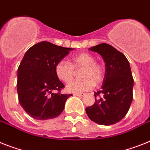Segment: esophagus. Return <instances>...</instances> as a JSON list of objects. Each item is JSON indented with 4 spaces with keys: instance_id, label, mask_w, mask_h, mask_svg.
Wrapping results in <instances>:
<instances>
[{
    "instance_id": "obj_1",
    "label": "esophagus",
    "mask_w": 150,
    "mask_h": 150,
    "mask_svg": "<svg viewBox=\"0 0 150 150\" xmlns=\"http://www.w3.org/2000/svg\"><path fill=\"white\" fill-rule=\"evenodd\" d=\"M74 96H83L84 95H85V93H74Z\"/></svg>"
}]
</instances>
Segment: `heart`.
<instances>
[{
    "mask_svg": "<svg viewBox=\"0 0 150 150\" xmlns=\"http://www.w3.org/2000/svg\"><path fill=\"white\" fill-rule=\"evenodd\" d=\"M74 68H83L82 73L83 80H74L69 83L66 89L69 93H79L93 89L96 85L102 83L105 79V68L104 65L96 62V57L91 54H79L71 58V64L60 61L55 65L56 76L65 83L70 81L74 77Z\"/></svg>",
    "mask_w": 150,
    "mask_h": 150,
    "instance_id": "1",
    "label": "heart"
}]
</instances>
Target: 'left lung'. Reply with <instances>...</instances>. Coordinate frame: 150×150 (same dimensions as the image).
Instances as JSON below:
<instances>
[{
	"label": "left lung",
	"mask_w": 150,
	"mask_h": 150,
	"mask_svg": "<svg viewBox=\"0 0 150 150\" xmlns=\"http://www.w3.org/2000/svg\"><path fill=\"white\" fill-rule=\"evenodd\" d=\"M97 52L105 63V75L100 90L94 93L96 102L86 108L91 121L101 125H112L125 117L133 100L134 79L125 54L106 43L89 48ZM102 94V97L96 99Z\"/></svg>",
	"instance_id": "left-lung-1"
}]
</instances>
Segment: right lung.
Wrapping results in <instances>:
<instances>
[{
  "label": "right lung",
  "mask_w": 150,
  "mask_h": 150,
  "mask_svg": "<svg viewBox=\"0 0 150 150\" xmlns=\"http://www.w3.org/2000/svg\"><path fill=\"white\" fill-rule=\"evenodd\" d=\"M72 50L41 42L24 54L17 70L18 98L20 105L33 118L57 117L64 108L67 99L72 96L60 93L64 85L55 74L56 64Z\"/></svg>",
  "instance_id": "1"
}]
</instances>
